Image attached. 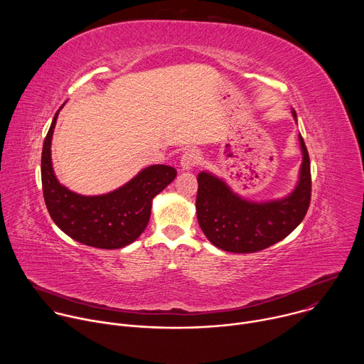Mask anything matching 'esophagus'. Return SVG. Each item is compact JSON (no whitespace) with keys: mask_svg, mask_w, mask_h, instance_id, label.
<instances>
[{"mask_svg":"<svg viewBox=\"0 0 364 364\" xmlns=\"http://www.w3.org/2000/svg\"><path fill=\"white\" fill-rule=\"evenodd\" d=\"M198 161H200V154H198V151H196V149H188V151H186V152L183 154V157H181V160H180L181 170L188 171V170H191L196 164H198Z\"/></svg>","mask_w":364,"mask_h":364,"instance_id":"34e87169","label":"esophagus"}]
</instances>
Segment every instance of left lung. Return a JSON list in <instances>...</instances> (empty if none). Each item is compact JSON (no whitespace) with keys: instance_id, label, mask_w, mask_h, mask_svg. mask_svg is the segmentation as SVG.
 I'll return each instance as SVG.
<instances>
[{"instance_id":"1","label":"left lung","mask_w":364,"mask_h":364,"mask_svg":"<svg viewBox=\"0 0 364 364\" xmlns=\"http://www.w3.org/2000/svg\"><path fill=\"white\" fill-rule=\"evenodd\" d=\"M292 117L296 121L294 109ZM298 139L302 152L298 183L282 198L252 201L209 171L197 176V220L216 247L233 253L259 252L285 239L302 222L311 200V170L301 134Z\"/></svg>"}]
</instances>
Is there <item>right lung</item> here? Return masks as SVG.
Masks as SVG:
<instances>
[{"label": "right lung", "mask_w": 364, "mask_h": 364, "mask_svg": "<svg viewBox=\"0 0 364 364\" xmlns=\"http://www.w3.org/2000/svg\"><path fill=\"white\" fill-rule=\"evenodd\" d=\"M60 109L50 125L41 152L43 194L50 218L76 242L99 249L124 247L145 230L152 198L176 178L177 171L155 164L107 194L82 196L69 190L59 183L51 164V138Z\"/></svg>", "instance_id": "obj_1"}]
</instances>
